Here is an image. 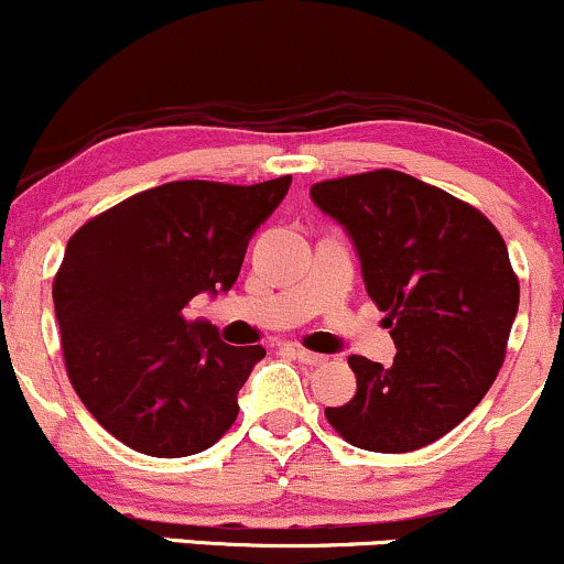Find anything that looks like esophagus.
Returning a JSON list of instances; mask_svg holds the SVG:
<instances>
[{
	"mask_svg": "<svg viewBox=\"0 0 564 564\" xmlns=\"http://www.w3.org/2000/svg\"><path fill=\"white\" fill-rule=\"evenodd\" d=\"M291 352H294V358L300 360V364H304V366H321V364H326V355L310 352V349H304V347L291 349Z\"/></svg>",
	"mask_w": 564,
	"mask_h": 564,
	"instance_id": "1",
	"label": "esophagus"
}]
</instances>
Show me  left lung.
I'll return each mask as SVG.
<instances>
[{
    "label": "left lung",
    "instance_id": "8db88e82",
    "mask_svg": "<svg viewBox=\"0 0 564 564\" xmlns=\"http://www.w3.org/2000/svg\"><path fill=\"white\" fill-rule=\"evenodd\" d=\"M310 196L347 228L398 347L390 368L349 355L358 392L326 408L328 424L355 448H424L475 411L503 364L520 307L507 243L480 209L405 172L323 180Z\"/></svg>",
    "mask_w": 564,
    "mask_h": 564
}]
</instances>
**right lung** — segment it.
Here are the masks:
<instances>
[{
	"label": "right lung",
	"mask_w": 564,
	"mask_h": 564,
	"mask_svg": "<svg viewBox=\"0 0 564 564\" xmlns=\"http://www.w3.org/2000/svg\"><path fill=\"white\" fill-rule=\"evenodd\" d=\"M291 185L177 180L134 193L70 236L53 281L63 364L97 424L156 458L193 456L238 416L264 347H232L185 318L200 291H228L246 243Z\"/></svg>",
	"instance_id": "1"
}]
</instances>
